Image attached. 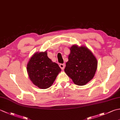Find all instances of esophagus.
I'll return each mask as SVG.
<instances>
[{
    "label": "esophagus",
    "mask_w": 120,
    "mask_h": 120,
    "mask_svg": "<svg viewBox=\"0 0 120 120\" xmlns=\"http://www.w3.org/2000/svg\"><path fill=\"white\" fill-rule=\"evenodd\" d=\"M65 64H64V63H63V64H60L59 65L60 68H61L62 70L64 69V68H65Z\"/></svg>",
    "instance_id": "esophagus-1"
}]
</instances>
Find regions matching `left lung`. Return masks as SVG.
<instances>
[{
	"label": "left lung",
	"instance_id": "left-lung-1",
	"mask_svg": "<svg viewBox=\"0 0 120 120\" xmlns=\"http://www.w3.org/2000/svg\"><path fill=\"white\" fill-rule=\"evenodd\" d=\"M64 71L75 84L83 86L95 75L98 61L91 51L85 46L73 45Z\"/></svg>",
	"mask_w": 120,
	"mask_h": 120
}]
</instances>
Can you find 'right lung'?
I'll return each instance as SVG.
<instances>
[{
  "mask_svg": "<svg viewBox=\"0 0 120 120\" xmlns=\"http://www.w3.org/2000/svg\"><path fill=\"white\" fill-rule=\"evenodd\" d=\"M27 70L33 83L43 89L50 87L61 71L47 57L46 52L34 53L28 63Z\"/></svg>",
  "mask_w": 120,
  "mask_h": 120,
  "instance_id": "right-lung-1",
  "label": "right lung"
}]
</instances>
